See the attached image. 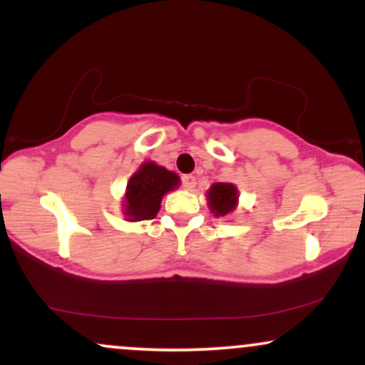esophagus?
Here are the masks:
<instances>
[{
  "label": "esophagus",
  "instance_id": "34e87169",
  "mask_svg": "<svg viewBox=\"0 0 365 365\" xmlns=\"http://www.w3.org/2000/svg\"><path fill=\"white\" fill-rule=\"evenodd\" d=\"M182 187L185 190H192L195 187V177L194 175H183L182 177Z\"/></svg>",
  "mask_w": 365,
  "mask_h": 365
}]
</instances>
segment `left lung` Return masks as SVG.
Here are the masks:
<instances>
[{"label":"left lung","instance_id":"left-lung-1","mask_svg":"<svg viewBox=\"0 0 365 365\" xmlns=\"http://www.w3.org/2000/svg\"><path fill=\"white\" fill-rule=\"evenodd\" d=\"M209 207L216 216H226L237 206L238 192L232 183H215L207 192Z\"/></svg>","mask_w":365,"mask_h":365}]
</instances>
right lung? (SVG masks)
Returning <instances> with one entry per match:
<instances>
[{"label": "right lung", "instance_id": "obj_1", "mask_svg": "<svg viewBox=\"0 0 365 365\" xmlns=\"http://www.w3.org/2000/svg\"><path fill=\"white\" fill-rule=\"evenodd\" d=\"M178 183L180 178L177 173L154 163H144L127 185L125 211L130 220L142 221L156 217L163 195L178 187Z\"/></svg>", "mask_w": 365, "mask_h": 365}]
</instances>
